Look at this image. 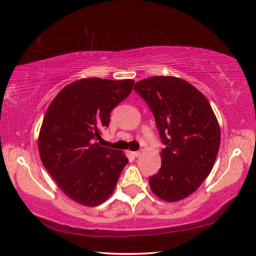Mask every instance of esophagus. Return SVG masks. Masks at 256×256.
I'll return each instance as SVG.
<instances>
[{
    "mask_svg": "<svg viewBox=\"0 0 256 256\" xmlns=\"http://www.w3.org/2000/svg\"><path fill=\"white\" fill-rule=\"evenodd\" d=\"M132 155L134 157H138L140 155V152H132Z\"/></svg>",
    "mask_w": 256,
    "mask_h": 256,
    "instance_id": "obj_1",
    "label": "esophagus"
}]
</instances>
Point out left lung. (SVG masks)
Returning <instances> with one entry per match:
<instances>
[{
    "instance_id": "1",
    "label": "left lung",
    "mask_w": 256,
    "mask_h": 256,
    "mask_svg": "<svg viewBox=\"0 0 256 256\" xmlns=\"http://www.w3.org/2000/svg\"><path fill=\"white\" fill-rule=\"evenodd\" d=\"M134 90L154 114L160 138L162 167L150 178L153 194L167 202L187 198L208 177L220 148V125L209 101L186 80L155 76Z\"/></svg>"
}]
</instances>
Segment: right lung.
<instances>
[{
  "instance_id": "obj_1",
  "label": "right lung",
  "mask_w": 256,
  "mask_h": 256,
  "mask_svg": "<svg viewBox=\"0 0 256 256\" xmlns=\"http://www.w3.org/2000/svg\"><path fill=\"white\" fill-rule=\"evenodd\" d=\"M134 80L84 78L67 84L48 106L38 135L42 165L68 198L86 206L104 202L128 160L96 140Z\"/></svg>"
}]
</instances>
